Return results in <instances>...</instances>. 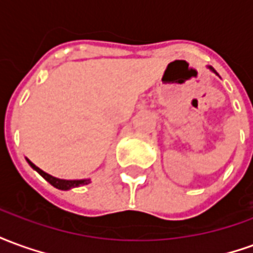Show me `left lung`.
<instances>
[{
  "instance_id": "left-lung-1",
  "label": "left lung",
  "mask_w": 253,
  "mask_h": 253,
  "mask_svg": "<svg viewBox=\"0 0 253 253\" xmlns=\"http://www.w3.org/2000/svg\"><path fill=\"white\" fill-rule=\"evenodd\" d=\"M210 70H212V72H214V73H217V72H215V70H214V69H212V67H210Z\"/></svg>"
}]
</instances>
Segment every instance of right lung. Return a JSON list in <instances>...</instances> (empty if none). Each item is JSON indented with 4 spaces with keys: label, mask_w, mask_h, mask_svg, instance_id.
<instances>
[{
    "label": "right lung",
    "mask_w": 253,
    "mask_h": 253,
    "mask_svg": "<svg viewBox=\"0 0 253 253\" xmlns=\"http://www.w3.org/2000/svg\"><path fill=\"white\" fill-rule=\"evenodd\" d=\"M27 161H28V164H30L39 175L43 176L51 186H54L55 188H58V190H70V188H74V187L85 186V184H88L89 183V180H63V179H57V177H54V176L48 175L46 172H43L41 168H38L35 164H32L30 160H27Z\"/></svg>",
    "instance_id": "add662e5"
}]
</instances>
